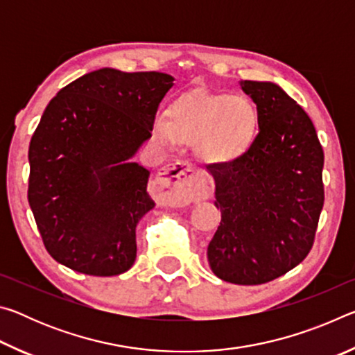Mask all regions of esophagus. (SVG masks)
<instances>
[{
	"label": "esophagus",
	"mask_w": 355,
	"mask_h": 355,
	"mask_svg": "<svg viewBox=\"0 0 355 355\" xmlns=\"http://www.w3.org/2000/svg\"><path fill=\"white\" fill-rule=\"evenodd\" d=\"M153 184L163 202L173 207L208 199L209 196L205 177L197 172L196 167L188 161H182L159 172Z\"/></svg>",
	"instance_id": "1"
}]
</instances>
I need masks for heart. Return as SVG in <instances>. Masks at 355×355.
I'll list each match as a JSON object with an SVG mask.
<instances>
[{
	"label": "heart",
	"instance_id": "obj_1",
	"mask_svg": "<svg viewBox=\"0 0 355 355\" xmlns=\"http://www.w3.org/2000/svg\"><path fill=\"white\" fill-rule=\"evenodd\" d=\"M258 111L245 95L194 92L178 98L158 117L153 135L163 146L196 144L200 158L213 164L238 159L254 142Z\"/></svg>",
	"mask_w": 355,
	"mask_h": 355
}]
</instances>
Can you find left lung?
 I'll return each mask as SVG.
<instances>
[{
	"label": "left lung",
	"mask_w": 355,
	"mask_h": 355,
	"mask_svg": "<svg viewBox=\"0 0 355 355\" xmlns=\"http://www.w3.org/2000/svg\"><path fill=\"white\" fill-rule=\"evenodd\" d=\"M258 111L248 152L207 169L216 183L220 225L208 263L220 280L260 285L309 255L324 205V152L302 107L268 81H241Z\"/></svg>",
	"instance_id": "8db88e82"
}]
</instances>
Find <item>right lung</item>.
I'll return each mask as SVG.
<instances>
[{
	"label": "right lung",
	"mask_w": 355,
	"mask_h": 355,
	"mask_svg": "<svg viewBox=\"0 0 355 355\" xmlns=\"http://www.w3.org/2000/svg\"><path fill=\"white\" fill-rule=\"evenodd\" d=\"M173 76L100 69L62 87L29 144L28 202L45 249L76 272L133 266L136 225L155 207L150 172L130 163L152 137Z\"/></svg>",
	"instance_id": "obj_1"
}]
</instances>
